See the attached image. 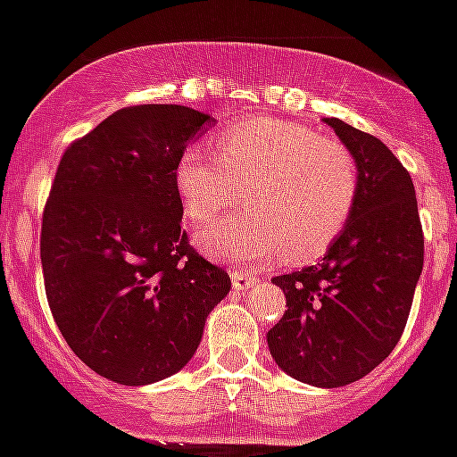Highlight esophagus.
Returning <instances> with one entry per match:
<instances>
[{
    "mask_svg": "<svg viewBox=\"0 0 457 457\" xmlns=\"http://www.w3.org/2000/svg\"><path fill=\"white\" fill-rule=\"evenodd\" d=\"M231 282H233V288H237V291H245V288L254 287V284L259 282V277L252 275V272L236 270V272H231Z\"/></svg>",
    "mask_w": 457,
    "mask_h": 457,
    "instance_id": "obj_1",
    "label": "esophagus"
}]
</instances>
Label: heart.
<instances>
[{"instance_id":"heart-1","label":"heart","mask_w":457,"mask_h":457,"mask_svg":"<svg viewBox=\"0 0 457 457\" xmlns=\"http://www.w3.org/2000/svg\"><path fill=\"white\" fill-rule=\"evenodd\" d=\"M217 154L191 145L175 163V187L191 224L214 220L245 189L249 212L198 231V247L212 259L245 263L284 252L303 263L321 256L349 224L358 166L340 140L261 117L224 129Z\"/></svg>"}]
</instances>
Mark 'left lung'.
Wrapping results in <instances>:
<instances>
[{"label":"left lung","instance_id":"left-lung-1","mask_svg":"<svg viewBox=\"0 0 457 457\" xmlns=\"http://www.w3.org/2000/svg\"><path fill=\"white\" fill-rule=\"evenodd\" d=\"M358 166L349 224L317 266L272 277L287 295L268 349L288 377L319 388L353 384L388 358L423 270L414 182L379 138L323 117Z\"/></svg>","mask_w":457,"mask_h":457}]
</instances>
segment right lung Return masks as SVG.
<instances>
[{"instance_id":"1","label":"right lung","mask_w":457,"mask_h":457,"mask_svg":"<svg viewBox=\"0 0 457 457\" xmlns=\"http://www.w3.org/2000/svg\"><path fill=\"white\" fill-rule=\"evenodd\" d=\"M214 117L175 104L112 112L60 162L41 226L54 323L80 361L122 386L180 372L231 277L182 231L175 163Z\"/></svg>"}]
</instances>
